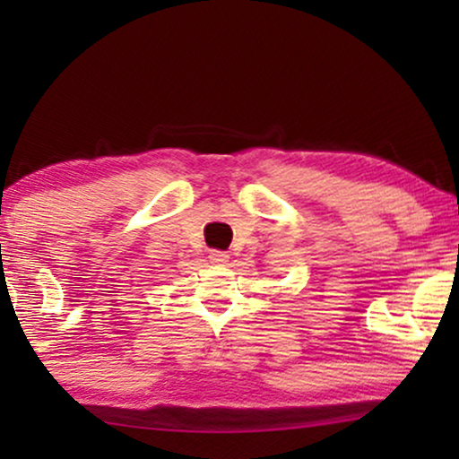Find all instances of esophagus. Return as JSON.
<instances>
[{
    "instance_id": "1",
    "label": "esophagus",
    "mask_w": 459,
    "mask_h": 459,
    "mask_svg": "<svg viewBox=\"0 0 459 459\" xmlns=\"http://www.w3.org/2000/svg\"><path fill=\"white\" fill-rule=\"evenodd\" d=\"M209 259H211V263H228L230 255L223 253V250H211Z\"/></svg>"
}]
</instances>
